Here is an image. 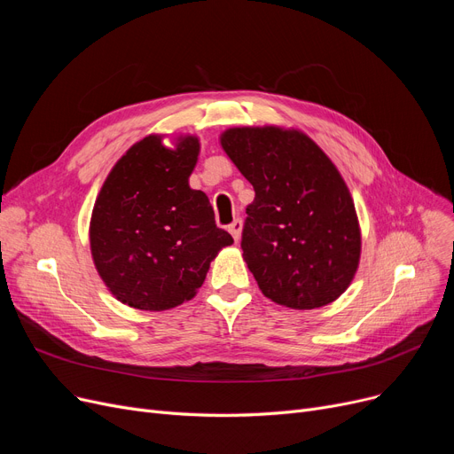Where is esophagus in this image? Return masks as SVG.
Returning a JSON list of instances; mask_svg holds the SVG:
<instances>
[{"label": "esophagus", "mask_w": 454, "mask_h": 454, "mask_svg": "<svg viewBox=\"0 0 454 454\" xmlns=\"http://www.w3.org/2000/svg\"><path fill=\"white\" fill-rule=\"evenodd\" d=\"M241 230H243V223H241V219H235V221L228 226V231L231 233V237L235 239V243H239V239H241Z\"/></svg>", "instance_id": "obj_1"}]
</instances>
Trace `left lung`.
<instances>
[{
	"instance_id": "1",
	"label": "left lung",
	"mask_w": 454,
	"mask_h": 454,
	"mask_svg": "<svg viewBox=\"0 0 454 454\" xmlns=\"http://www.w3.org/2000/svg\"><path fill=\"white\" fill-rule=\"evenodd\" d=\"M223 149L254 185L241 248L261 293L291 309L337 300L361 255V231L337 167L298 130L230 129Z\"/></svg>"
}]
</instances>
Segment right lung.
Returning a JSON list of instances; mask_svg holds the SVG:
<instances>
[{"mask_svg": "<svg viewBox=\"0 0 454 454\" xmlns=\"http://www.w3.org/2000/svg\"><path fill=\"white\" fill-rule=\"evenodd\" d=\"M199 139L176 149L149 136L103 184L90 223L91 255L112 294L141 311H165L195 296L231 235L215 224L206 193L189 187Z\"/></svg>", "mask_w": 454, "mask_h": 454, "instance_id": "1", "label": "right lung"}]
</instances>
